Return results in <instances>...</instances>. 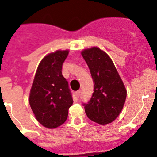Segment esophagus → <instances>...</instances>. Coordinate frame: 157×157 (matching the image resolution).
Returning a JSON list of instances; mask_svg holds the SVG:
<instances>
[{"mask_svg": "<svg viewBox=\"0 0 157 157\" xmlns=\"http://www.w3.org/2000/svg\"><path fill=\"white\" fill-rule=\"evenodd\" d=\"M76 95H77V98H79L80 96V90H78L77 91H76Z\"/></svg>", "mask_w": 157, "mask_h": 157, "instance_id": "esophagus-1", "label": "esophagus"}]
</instances>
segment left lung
Returning a JSON list of instances; mask_svg holds the SVG:
<instances>
[{
    "mask_svg": "<svg viewBox=\"0 0 157 157\" xmlns=\"http://www.w3.org/2000/svg\"><path fill=\"white\" fill-rule=\"evenodd\" d=\"M81 55L88 66L94 82V92L87 103H83L91 121L105 125L121 113L127 91L109 56L98 48L85 49Z\"/></svg>",
    "mask_w": 157,
    "mask_h": 157,
    "instance_id": "1",
    "label": "left lung"
}]
</instances>
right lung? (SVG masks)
I'll list each match as a JSON object with an SVG mask.
<instances>
[{"instance_id":"obj_1","label":"right lung","mask_w":157,"mask_h":157,"mask_svg":"<svg viewBox=\"0 0 157 157\" xmlns=\"http://www.w3.org/2000/svg\"><path fill=\"white\" fill-rule=\"evenodd\" d=\"M68 51L45 56L38 66L29 94V105L38 122L48 128L60 126L67 119L73 102L68 81L62 73Z\"/></svg>"}]
</instances>
